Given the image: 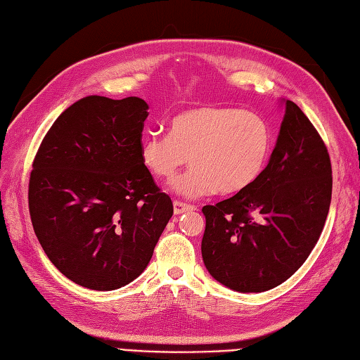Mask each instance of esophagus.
Listing matches in <instances>:
<instances>
[{
	"mask_svg": "<svg viewBox=\"0 0 360 360\" xmlns=\"http://www.w3.org/2000/svg\"><path fill=\"white\" fill-rule=\"evenodd\" d=\"M194 207L193 205H188V203H183V202H179L175 200L174 202V214H183V212H188V211H193Z\"/></svg>",
	"mask_w": 360,
	"mask_h": 360,
	"instance_id": "34e87169",
	"label": "esophagus"
}]
</instances>
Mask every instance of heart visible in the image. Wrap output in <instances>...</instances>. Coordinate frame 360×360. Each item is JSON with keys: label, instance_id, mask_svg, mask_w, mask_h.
Here are the masks:
<instances>
[{"label": "heart", "instance_id": "1", "mask_svg": "<svg viewBox=\"0 0 360 360\" xmlns=\"http://www.w3.org/2000/svg\"><path fill=\"white\" fill-rule=\"evenodd\" d=\"M169 135L149 134L139 143V160L153 177L171 180L183 165L188 172L172 181L186 199L236 194L261 177L272 153L274 135L258 113L234 107L202 105L169 121Z\"/></svg>", "mask_w": 360, "mask_h": 360}]
</instances>
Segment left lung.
Segmentation results:
<instances>
[{"label": "left lung", "mask_w": 360, "mask_h": 360, "mask_svg": "<svg viewBox=\"0 0 360 360\" xmlns=\"http://www.w3.org/2000/svg\"><path fill=\"white\" fill-rule=\"evenodd\" d=\"M266 169L252 186L202 208L205 267L236 292H264L303 266L331 205L333 171L325 143L292 101Z\"/></svg>", "instance_id": "obj_1"}]
</instances>
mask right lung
I'll return each instance as SVG.
<instances>
[{
    "mask_svg": "<svg viewBox=\"0 0 360 360\" xmlns=\"http://www.w3.org/2000/svg\"><path fill=\"white\" fill-rule=\"evenodd\" d=\"M149 105L86 96L58 116L37 152L29 212L49 261L79 285L115 290L144 272L172 217L139 160Z\"/></svg>",
    "mask_w": 360,
    "mask_h": 360,
    "instance_id": "right-lung-1",
    "label": "right lung"
}]
</instances>
